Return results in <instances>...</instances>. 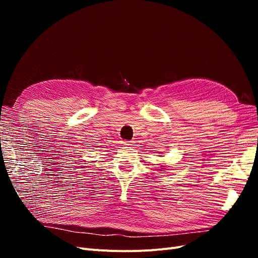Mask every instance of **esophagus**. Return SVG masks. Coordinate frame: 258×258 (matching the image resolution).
I'll use <instances>...</instances> for the list:
<instances>
[{
	"instance_id": "esophagus-1",
	"label": "esophagus",
	"mask_w": 258,
	"mask_h": 258,
	"mask_svg": "<svg viewBox=\"0 0 258 258\" xmlns=\"http://www.w3.org/2000/svg\"><path fill=\"white\" fill-rule=\"evenodd\" d=\"M132 144V141H124L123 142V145H131Z\"/></svg>"
}]
</instances>
